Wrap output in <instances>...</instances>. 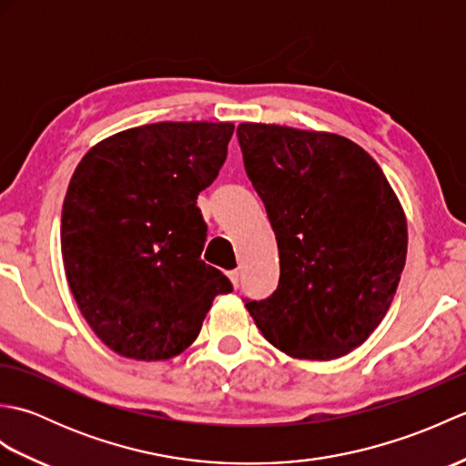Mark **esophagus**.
Returning <instances> with one entry per match:
<instances>
[{
  "instance_id": "esophagus-1",
  "label": "esophagus",
  "mask_w": 466,
  "mask_h": 466,
  "mask_svg": "<svg viewBox=\"0 0 466 466\" xmlns=\"http://www.w3.org/2000/svg\"><path fill=\"white\" fill-rule=\"evenodd\" d=\"M228 279H230L234 289H238V286H240V272H238V270H230V272H228Z\"/></svg>"
}]
</instances>
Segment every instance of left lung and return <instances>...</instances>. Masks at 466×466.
I'll return each mask as SVG.
<instances>
[{
    "instance_id": "8db88e82",
    "label": "left lung",
    "mask_w": 466,
    "mask_h": 466,
    "mask_svg": "<svg viewBox=\"0 0 466 466\" xmlns=\"http://www.w3.org/2000/svg\"><path fill=\"white\" fill-rule=\"evenodd\" d=\"M244 167L279 242L280 280L246 302L292 359L334 360L382 322L407 262V216L369 152L290 126H238Z\"/></svg>"
}]
</instances>
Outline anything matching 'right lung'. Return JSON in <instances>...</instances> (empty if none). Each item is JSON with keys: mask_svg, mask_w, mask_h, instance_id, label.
Segmentation results:
<instances>
[{"mask_svg": "<svg viewBox=\"0 0 466 466\" xmlns=\"http://www.w3.org/2000/svg\"><path fill=\"white\" fill-rule=\"evenodd\" d=\"M232 122H157L87 150L62 208L66 279L106 346L126 359L184 352L226 276L200 260L206 222L196 206L228 154Z\"/></svg>", "mask_w": 466, "mask_h": 466, "instance_id": "1", "label": "right lung"}]
</instances>
